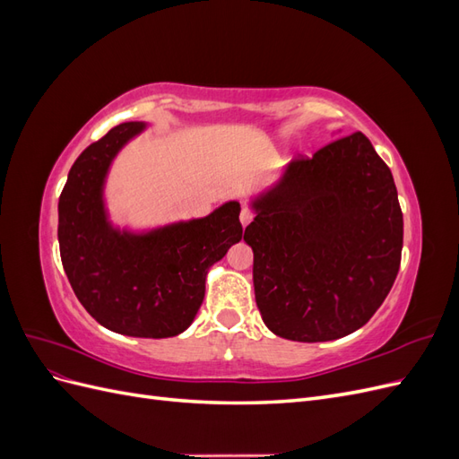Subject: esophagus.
Instances as JSON below:
<instances>
[{
  "label": "esophagus",
  "instance_id": "esophagus-1",
  "mask_svg": "<svg viewBox=\"0 0 459 459\" xmlns=\"http://www.w3.org/2000/svg\"><path fill=\"white\" fill-rule=\"evenodd\" d=\"M239 220H241V224H243V228H247L248 224H251L253 221V212L248 211V208H243L241 211V214H239Z\"/></svg>",
  "mask_w": 459,
  "mask_h": 459
}]
</instances>
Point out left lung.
Wrapping results in <instances>:
<instances>
[{
    "mask_svg": "<svg viewBox=\"0 0 459 459\" xmlns=\"http://www.w3.org/2000/svg\"><path fill=\"white\" fill-rule=\"evenodd\" d=\"M245 228L264 324L299 342L366 325L400 268L404 220L391 170L362 132L297 159Z\"/></svg>",
    "mask_w": 459,
    "mask_h": 459,
    "instance_id": "obj_1",
    "label": "left lung"
}]
</instances>
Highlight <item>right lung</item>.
Segmentation results:
<instances>
[{"label":"right lung","mask_w":459,"mask_h":459,"mask_svg":"<svg viewBox=\"0 0 459 459\" xmlns=\"http://www.w3.org/2000/svg\"><path fill=\"white\" fill-rule=\"evenodd\" d=\"M145 122H124L82 151L59 197V248L74 295L95 322L128 337L164 339L195 319L208 268L241 241V206L134 233L110 224L103 189L110 164Z\"/></svg>","instance_id":"1"}]
</instances>
